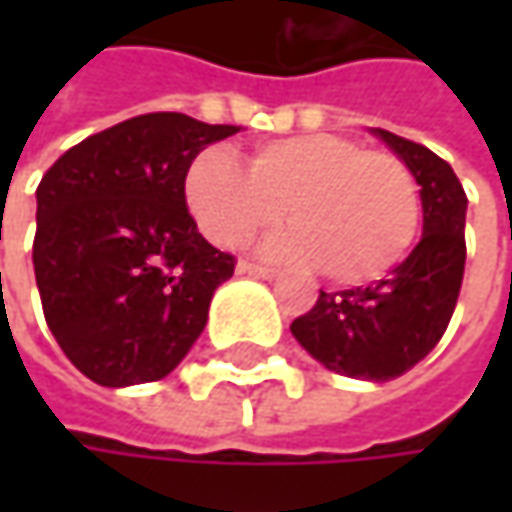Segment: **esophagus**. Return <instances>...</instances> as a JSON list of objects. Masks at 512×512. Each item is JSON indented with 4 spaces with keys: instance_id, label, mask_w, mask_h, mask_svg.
I'll use <instances>...</instances> for the list:
<instances>
[{
    "instance_id": "esophagus-1",
    "label": "esophagus",
    "mask_w": 512,
    "mask_h": 512,
    "mask_svg": "<svg viewBox=\"0 0 512 512\" xmlns=\"http://www.w3.org/2000/svg\"><path fill=\"white\" fill-rule=\"evenodd\" d=\"M236 273H242V276H256V279H273L276 276V270L267 265H256V262H239L236 265Z\"/></svg>"
}]
</instances>
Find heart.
I'll list each match as a JSON object with an SVG mask.
<instances>
[{
    "mask_svg": "<svg viewBox=\"0 0 512 512\" xmlns=\"http://www.w3.org/2000/svg\"><path fill=\"white\" fill-rule=\"evenodd\" d=\"M185 199L202 236L225 250L276 225L287 207L296 227L267 250L325 265L342 285L387 276L422 227L419 182L402 156L342 133L273 139L247 156V168L227 150H202L187 170Z\"/></svg>",
    "mask_w": 512,
    "mask_h": 512,
    "instance_id": "1",
    "label": "heart"
}]
</instances>
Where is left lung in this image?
<instances>
[{
	"instance_id": "1",
	"label": "left lung",
	"mask_w": 512,
	"mask_h": 512,
	"mask_svg": "<svg viewBox=\"0 0 512 512\" xmlns=\"http://www.w3.org/2000/svg\"><path fill=\"white\" fill-rule=\"evenodd\" d=\"M413 170L422 196L424 233L402 265L379 282L325 293L290 333L307 353L350 379L390 382L439 344L464 279L467 196L453 168L419 142L373 130Z\"/></svg>"
}]
</instances>
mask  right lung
<instances>
[{
	"label": "right lung",
	"mask_w": 512,
	"mask_h": 512,
	"mask_svg": "<svg viewBox=\"0 0 512 512\" xmlns=\"http://www.w3.org/2000/svg\"><path fill=\"white\" fill-rule=\"evenodd\" d=\"M145 113L65 150L36 187L33 273L53 339L102 387L165 379L205 330L236 259L187 213L190 162L233 136Z\"/></svg>",
	"instance_id": "right-lung-1"
}]
</instances>
